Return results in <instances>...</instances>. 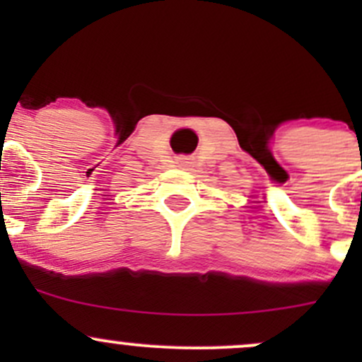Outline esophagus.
I'll return each instance as SVG.
<instances>
[{
	"label": "esophagus",
	"instance_id": "obj_1",
	"mask_svg": "<svg viewBox=\"0 0 362 362\" xmlns=\"http://www.w3.org/2000/svg\"><path fill=\"white\" fill-rule=\"evenodd\" d=\"M192 159L191 158H178V166L185 168V166H191Z\"/></svg>",
	"mask_w": 362,
	"mask_h": 362
}]
</instances>
